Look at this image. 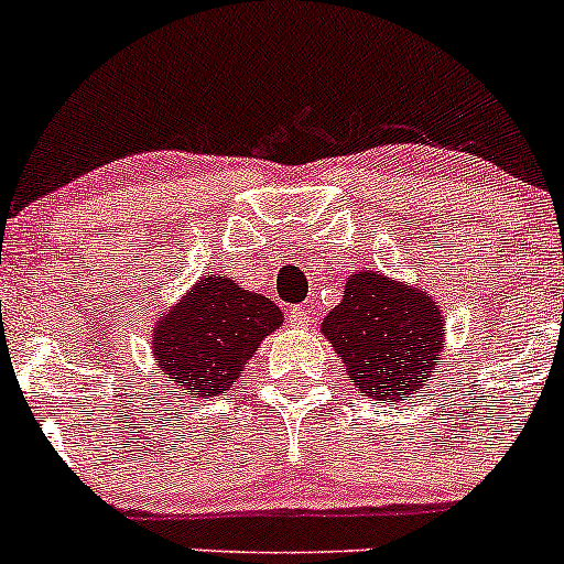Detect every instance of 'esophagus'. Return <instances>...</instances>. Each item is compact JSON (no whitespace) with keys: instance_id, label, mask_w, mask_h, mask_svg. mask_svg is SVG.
Returning a JSON list of instances; mask_svg holds the SVG:
<instances>
[{"instance_id":"34e87169","label":"esophagus","mask_w":564,"mask_h":564,"mask_svg":"<svg viewBox=\"0 0 564 564\" xmlns=\"http://www.w3.org/2000/svg\"><path fill=\"white\" fill-rule=\"evenodd\" d=\"M310 313H313V307H310V304H304V307H294V310H291V321H294V326H307Z\"/></svg>"}]
</instances>
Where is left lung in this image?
<instances>
[{"instance_id":"1","label":"left lung","mask_w":564,"mask_h":564,"mask_svg":"<svg viewBox=\"0 0 564 564\" xmlns=\"http://www.w3.org/2000/svg\"><path fill=\"white\" fill-rule=\"evenodd\" d=\"M443 332V315L426 291L373 270L349 278L345 300L323 318L349 379L387 403L413 394L437 371Z\"/></svg>"}]
</instances>
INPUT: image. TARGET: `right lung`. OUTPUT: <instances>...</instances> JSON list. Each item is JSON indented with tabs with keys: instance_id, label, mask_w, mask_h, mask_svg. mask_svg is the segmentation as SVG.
Returning <instances> with one entry per match:
<instances>
[{
	"instance_id": "right-lung-1",
	"label": "right lung",
	"mask_w": 564,
	"mask_h": 564,
	"mask_svg": "<svg viewBox=\"0 0 564 564\" xmlns=\"http://www.w3.org/2000/svg\"><path fill=\"white\" fill-rule=\"evenodd\" d=\"M283 323L268 296L243 291L228 278H204L153 328L156 364L174 390L217 398L241 377L260 341Z\"/></svg>"
}]
</instances>
